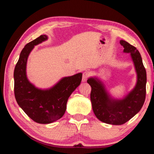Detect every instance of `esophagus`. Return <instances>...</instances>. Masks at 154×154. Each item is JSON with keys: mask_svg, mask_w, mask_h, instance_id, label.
<instances>
[{"mask_svg": "<svg viewBox=\"0 0 154 154\" xmlns=\"http://www.w3.org/2000/svg\"><path fill=\"white\" fill-rule=\"evenodd\" d=\"M89 76V72L88 71H85L83 73V77H82V81L83 82H86L87 79Z\"/></svg>", "mask_w": 154, "mask_h": 154, "instance_id": "obj_1", "label": "esophagus"}]
</instances>
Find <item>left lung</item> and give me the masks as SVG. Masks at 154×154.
<instances>
[{
  "instance_id": "left-lung-1",
  "label": "left lung",
  "mask_w": 154,
  "mask_h": 154,
  "mask_svg": "<svg viewBox=\"0 0 154 154\" xmlns=\"http://www.w3.org/2000/svg\"><path fill=\"white\" fill-rule=\"evenodd\" d=\"M120 44L124 48L123 52L130 54L137 75L135 87L122 99L112 97L99 78L91 77L87 83L91 87V101L95 116L101 122L121 125L139 112L144 103L146 93V71L142 59L137 49L124 40Z\"/></svg>"
}]
</instances>
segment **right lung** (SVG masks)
<instances>
[{"mask_svg":"<svg viewBox=\"0 0 154 154\" xmlns=\"http://www.w3.org/2000/svg\"><path fill=\"white\" fill-rule=\"evenodd\" d=\"M46 35L29 42L23 48L14 71V95L19 106L40 124H50L63 116L67 103L72 93L79 85L82 73L65 77L48 89H39L30 82L26 75L29 55L35 45L48 40Z\"/></svg>","mask_w":154,"mask_h":154,"instance_id":"add662e5","label":"right lung"}]
</instances>
